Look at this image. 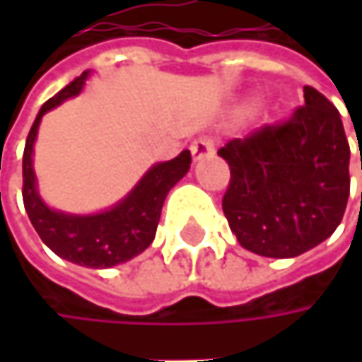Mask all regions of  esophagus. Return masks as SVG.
Segmentation results:
<instances>
[{
	"label": "esophagus",
	"instance_id": "1",
	"mask_svg": "<svg viewBox=\"0 0 362 362\" xmlns=\"http://www.w3.org/2000/svg\"><path fill=\"white\" fill-rule=\"evenodd\" d=\"M214 151H216V145H214L211 139L203 136V139H197V141L191 143V157H193V160L207 159V157L214 155Z\"/></svg>",
	"mask_w": 362,
	"mask_h": 362
}]
</instances>
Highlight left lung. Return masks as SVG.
<instances>
[{
	"label": "left lung",
	"mask_w": 362,
	"mask_h": 362,
	"mask_svg": "<svg viewBox=\"0 0 362 362\" xmlns=\"http://www.w3.org/2000/svg\"><path fill=\"white\" fill-rule=\"evenodd\" d=\"M217 155L231 171L223 214L245 250L296 257L339 228L351 148L339 110L313 86H304V106L284 124L233 139Z\"/></svg>",
	"instance_id": "obj_1"
}]
</instances>
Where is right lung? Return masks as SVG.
Segmentation results:
<instances>
[{
    "label": "right lung",
    "mask_w": 362,
    "mask_h": 362,
    "mask_svg": "<svg viewBox=\"0 0 362 362\" xmlns=\"http://www.w3.org/2000/svg\"><path fill=\"white\" fill-rule=\"evenodd\" d=\"M86 78L88 70L40 108L23 148L21 195L34 230L56 256L78 266L103 270L129 262L153 243L165 197L175 183L187 175L191 153L183 151L175 159L153 165L124 199L100 214L76 216L48 207L37 193L32 160L37 127L48 110L62 105L66 98L78 96Z\"/></svg>",
    "instance_id": "right-lung-1"
}]
</instances>
